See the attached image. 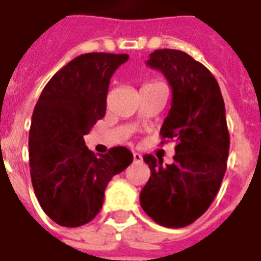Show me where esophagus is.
I'll use <instances>...</instances> for the list:
<instances>
[{"label":"esophagus","instance_id":"esophagus-1","mask_svg":"<svg viewBox=\"0 0 261 261\" xmlns=\"http://www.w3.org/2000/svg\"><path fill=\"white\" fill-rule=\"evenodd\" d=\"M133 159H134V162H141V161H142L141 153L134 152V153H133Z\"/></svg>","mask_w":261,"mask_h":261}]
</instances>
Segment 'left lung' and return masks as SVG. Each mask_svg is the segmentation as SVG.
Returning <instances> with one entry per match:
<instances>
[{"label": "left lung", "mask_w": 261, "mask_h": 261, "mask_svg": "<svg viewBox=\"0 0 261 261\" xmlns=\"http://www.w3.org/2000/svg\"><path fill=\"white\" fill-rule=\"evenodd\" d=\"M147 64L172 86V108L161 127L162 144L175 140L173 164L144 155L151 177L140 194L156 224L183 228L200 218L218 193L229 153L225 103L215 76L185 51L162 48Z\"/></svg>", "instance_id": "obj_1"}]
</instances>
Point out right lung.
I'll use <instances>...</instances> for the list:
<instances>
[{"mask_svg":"<svg viewBox=\"0 0 261 261\" xmlns=\"http://www.w3.org/2000/svg\"><path fill=\"white\" fill-rule=\"evenodd\" d=\"M127 60V54H81L53 75L35 106L32 185L43 211L61 226L75 228L95 218L109 181L133 162L125 147L95 155L84 141L106 113L110 78Z\"/></svg>","mask_w":261,"mask_h":261,"instance_id":"1","label":"right lung"}]
</instances>
